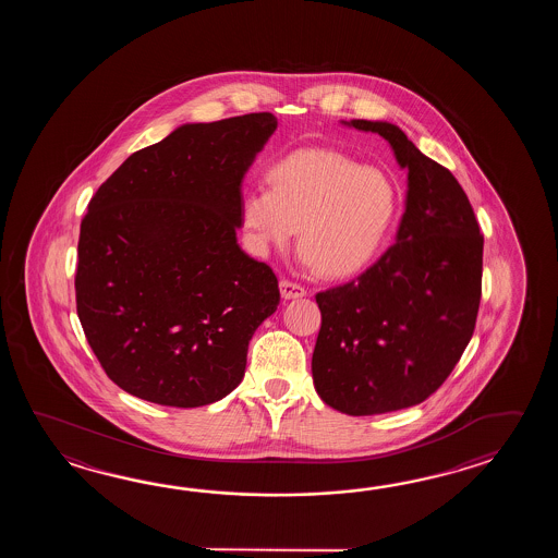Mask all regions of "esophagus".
I'll return each instance as SVG.
<instances>
[{
	"label": "esophagus",
	"mask_w": 558,
	"mask_h": 558,
	"mask_svg": "<svg viewBox=\"0 0 558 558\" xmlns=\"http://www.w3.org/2000/svg\"><path fill=\"white\" fill-rule=\"evenodd\" d=\"M279 289H281V296L283 299H299V296L307 295V291H305V287H301L299 283H293V281H287V279H281L279 281Z\"/></svg>",
	"instance_id": "obj_1"
}]
</instances>
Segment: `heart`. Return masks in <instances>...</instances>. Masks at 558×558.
<instances>
[{
    "label": "heart",
    "instance_id": "1",
    "mask_svg": "<svg viewBox=\"0 0 558 558\" xmlns=\"http://www.w3.org/2000/svg\"><path fill=\"white\" fill-rule=\"evenodd\" d=\"M269 183L241 202L251 250H287L299 229L303 262L327 279L367 269L399 211V191L383 169L331 149L284 155L269 167Z\"/></svg>",
    "mask_w": 558,
    "mask_h": 558
}]
</instances>
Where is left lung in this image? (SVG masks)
<instances>
[{
    "label": "left lung",
    "instance_id": "left-lung-1",
    "mask_svg": "<svg viewBox=\"0 0 558 558\" xmlns=\"http://www.w3.org/2000/svg\"><path fill=\"white\" fill-rule=\"evenodd\" d=\"M344 125L379 133L407 169L397 243L351 283L317 293L313 383L344 415L391 413L439 389L471 341L481 303L483 235L447 167L389 121Z\"/></svg>",
    "mask_w": 558,
    "mask_h": 558
}]
</instances>
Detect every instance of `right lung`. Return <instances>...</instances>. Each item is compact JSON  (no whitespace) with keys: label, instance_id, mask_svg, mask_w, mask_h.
Masks as SVG:
<instances>
[{"label":"right lung","instance_id":"add662e5","mask_svg":"<svg viewBox=\"0 0 558 558\" xmlns=\"http://www.w3.org/2000/svg\"><path fill=\"white\" fill-rule=\"evenodd\" d=\"M274 113L185 123L130 155L87 205L75 299L107 377L149 403H215L245 375L279 305L269 265L239 247L241 181Z\"/></svg>","mask_w":558,"mask_h":558}]
</instances>
